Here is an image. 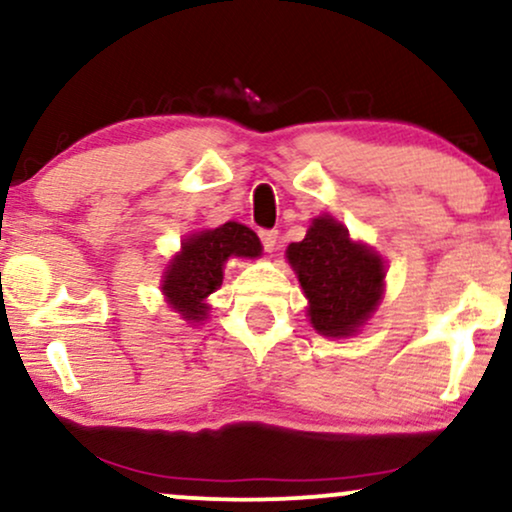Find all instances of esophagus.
I'll list each match as a JSON object with an SVG mask.
<instances>
[{"label": "esophagus", "mask_w": 512, "mask_h": 512, "mask_svg": "<svg viewBox=\"0 0 512 512\" xmlns=\"http://www.w3.org/2000/svg\"><path fill=\"white\" fill-rule=\"evenodd\" d=\"M260 240H262L264 250H267V252L279 250V231H276V229H262Z\"/></svg>", "instance_id": "34e87169"}]
</instances>
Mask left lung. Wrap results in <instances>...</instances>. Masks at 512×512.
I'll use <instances>...</instances> for the list:
<instances>
[{
	"mask_svg": "<svg viewBox=\"0 0 512 512\" xmlns=\"http://www.w3.org/2000/svg\"><path fill=\"white\" fill-rule=\"evenodd\" d=\"M307 298V317L322 336H353L384 295V260L355 243L341 221L317 217L300 243L286 250Z\"/></svg>",
	"mask_w": 512,
	"mask_h": 512,
	"instance_id": "8db88e82",
	"label": "left lung"
}]
</instances>
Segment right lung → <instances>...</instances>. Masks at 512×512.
Instances as JSON below:
<instances>
[{
    "label": "right lung",
    "mask_w": 512,
    "mask_h": 512,
    "mask_svg": "<svg viewBox=\"0 0 512 512\" xmlns=\"http://www.w3.org/2000/svg\"><path fill=\"white\" fill-rule=\"evenodd\" d=\"M262 243L257 233L238 221H226L219 229L190 233L181 243V252L164 272L162 291L166 303L181 315L183 322L195 324L207 319L205 300L219 291L224 281V264L229 257H260Z\"/></svg>",
    "instance_id": "1"
}]
</instances>
